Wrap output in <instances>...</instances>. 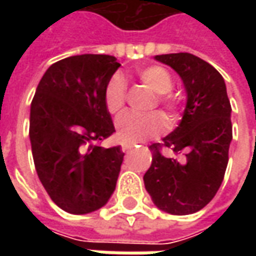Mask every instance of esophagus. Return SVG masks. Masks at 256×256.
Wrapping results in <instances>:
<instances>
[{
	"mask_svg": "<svg viewBox=\"0 0 256 256\" xmlns=\"http://www.w3.org/2000/svg\"><path fill=\"white\" fill-rule=\"evenodd\" d=\"M134 146V142H128V141H124L122 142V150H128L130 148H133Z\"/></svg>",
	"mask_w": 256,
	"mask_h": 256,
	"instance_id": "obj_1",
	"label": "esophagus"
}]
</instances>
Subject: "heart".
<instances>
[{"instance_id": "obj_1", "label": "heart", "mask_w": 256, "mask_h": 256, "mask_svg": "<svg viewBox=\"0 0 256 256\" xmlns=\"http://www.w3.org/2000/svg\"><path fill=\"white\" fill-rule=\"evenodd\" d=\"M140 80L150 88L154 93L159 94L158 104L164 106L170 115H174L177 111L178 102L172 97L164 96L172 89V79L170 74L164 68L158 66H150L138 70ZM106 110L111 114H119L124 106L126 101V84L120 75H115L108 82L104 92ZM164 118L159 112H150L145 115H138L133 112H128L118 118L116 132L118 136L128 142H137L145 138L154 137L164 128Z\"/></svg>"}]
</instances>
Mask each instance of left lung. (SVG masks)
Listing matches in <instances>:
<instances>
[{"label":"left lung","instance_id":"8db88e82","mask_svg":"<svg viewBox=\"0 0 256 256\" xmlns=\"http://www.w3.org/2000/svg\"><path fill=\"white\" fill-rule=\"evenodd\" d=\"M172 67L186 92L182 119L163 138L172 156L154 144L152 164L144 176L156 207L172 215H188L206 207L218 192L229 160L232 106L225 80L211 64L190 53L155 56ZM180 152L184 158H176Z\"/></svg>","mask_w":256,"mask_h":256}]
</instances>
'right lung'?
<instances>
[{
	"label": "right lung",
	"mask_w": 256,
	"mask_h": 256,
	"mask_svg": "<svg viewBox=\"0 0 256 256\" xmlns=\"http://www.w3.org/2000/svg\"><path fill=\"white\" fill-rule=\"evenodd\" d=\"M120 64L108 54H78L52 64L36 86L30 141L40 181L70 214L104 207L124 154L100 142L114 132L104 92Z\"/></svg>",
	"instance_id": "right-lung-1"
}]
</instances>
